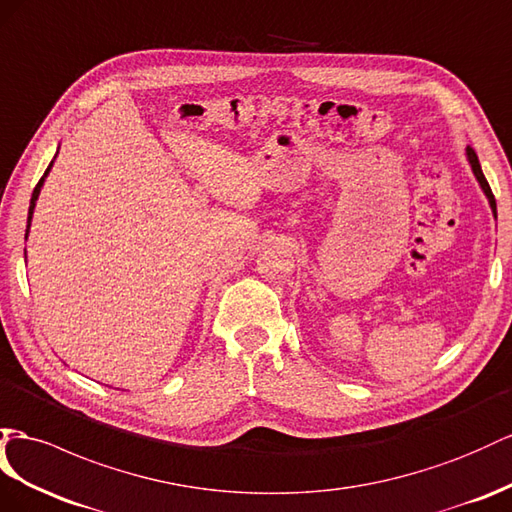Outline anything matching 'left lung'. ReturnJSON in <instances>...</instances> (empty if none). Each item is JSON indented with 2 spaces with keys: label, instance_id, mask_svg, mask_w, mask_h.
Listing matches in <instances>:
<instances>
[{
  "label": "left lung",
  "instance_id": "obj_1",
  "mask_svg": "<svg viewBox=\"0 0 512 512\" xmlns=\"http://www.w3.org/2000/svg\"><path fill=\"white\" fill-rule=\"evenodd\" d=\"M467 157H469V164H471V170H474V175H476V179L480 181V186H482L484 194H487V199H489V203H491V209H493V214H495V218H497L495 196H493V192H491V186H489V181H487V177H484V175H482V168H480V162H478V155H476V151H474V149H471V147H467Z\"/></svg>",
  "mask_w": 512,
  "mask_h": 512
}]
</instances>
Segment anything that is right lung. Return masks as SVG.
<instances>
[{
  "mask_svg": "<svg viewBox=\"0 0 512 512\" xmlns=\"http://www.w3.org/2000/svg\"><path fill=\"white\" fill-rule=\"evenodd\" d=\"M54 164V162H51ZM51 164L47 166V170H45V175L41 177V181L36 183V188H34V192H32V201H30V212H28V227H25V238H28V231H30V220H32V212H34V205H36V199H38V192H41V186H43V181H45V177H47V173H49V168H51Z\"/></svg>",
  "mask_w": 512,
  "mask_h": 512,
  "instance_id": "right-lung-1",
  "label": "right lung"
}]
</instances>
